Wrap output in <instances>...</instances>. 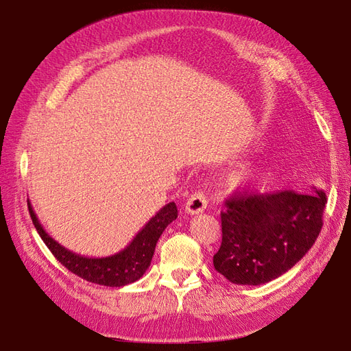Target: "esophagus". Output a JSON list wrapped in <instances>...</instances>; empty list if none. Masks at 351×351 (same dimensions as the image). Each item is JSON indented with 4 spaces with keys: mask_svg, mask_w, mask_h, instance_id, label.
Segmentation results:
<instances>
[{
    "mask_svg": "<svg viewBox=\"0 0 351 351\" xmlns=\"http://www.w3.org/2000/svg\"><path fill=\"white\" fill-rule=\"evenodd\" d=\"M206 205H208L206 196L204 195L202 191H196V193H193V195L189 197L187 204H185V211H187L191 215L200 214V213L205 211Z\"/></svg>",
    "mask_w": 351,
    "mask_h": 351,
    "instance_id": "1",
    "label": "esophagus"
}]
</instances>
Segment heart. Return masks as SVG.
Listing matches in <instances>:
<instances>
[{
	"mask_svg": "<svg viewBox=\"0 0 351 351\" xmlns=\"http://www.w3.org/2000/svg\"><path fill=\"white\" fill-rule=\"evenodd\" d=\"M270 170L263 164L256 162H244L238 167L235 173V180L244 185H259L268 180Z\"/></svg>",
	"mask_w": 351,
	"mask_h": 351,
	"instance_id": "heart-1",
	"label": "heart"
}]
</instances>
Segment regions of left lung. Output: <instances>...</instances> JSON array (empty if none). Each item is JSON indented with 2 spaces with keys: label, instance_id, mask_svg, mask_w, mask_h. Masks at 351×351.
I'll return each mask as SVG.
<instances>
[{
  "label": "left lung",
  "instance_id": "1",
  "mask_svg": "<svg viewBox=\"0 0 351 351\" xmlns=\"http://www.w3.org/2000/svg\"><path fill=\"white\" fill-rule=\"evenodd\" d=\"M326 193H238L221 211V245L214 268L237 285H261L293 268L323 226Z\"/></svg>",
  "mask_w": 351,
  "mask_h": 351
}]
</instances>
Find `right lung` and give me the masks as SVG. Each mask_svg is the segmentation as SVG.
Returning a JSON list of instances; mask_svg holds the SVG:
<instances>
[{
	"mask_svg": "<svg viewBox=\"0 0 351 351\" xmlns=\"http://www.w3.org/2000/svg\"><path fill=\"white\" fill-rule=\"evenodd\" d=\"M27 202L36 230L58 263H62L69 271L80 276L81 279L104 287H123L138 280L151 265L155 245L162 230L178 217L175 202L164 205L146 223L143 229L138 230V234L123 250L106 258H88L68 250L49 237L37 220L29 200Z\"/></svg>",
	"mask_w": 351,
	"mask_h": 351,
	"instance_id": "1",
	"label": "right lung"
}]
</instances>
